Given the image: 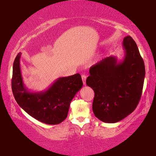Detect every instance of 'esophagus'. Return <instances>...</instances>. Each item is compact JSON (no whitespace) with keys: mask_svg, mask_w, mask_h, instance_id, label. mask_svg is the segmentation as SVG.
<instances>
[{"mask_svg":"<svg viewBox=\"0 0 156 156\" xmlns=\"http://www.w3.org/2000/svg\"><path fill=\"white\" fill-rule=\"evenodd\" d=\"M81 77H82V80H83V84L85 85L86 84V80H87V76L85 75H81Z\"/></svg>","mask_w":156,"mask_h":156,"instance_id":"obj_1","label":"esophagus"}]
</instances>
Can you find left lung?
I'll use <instances>...</instances> for the list:
<instances>
[{
  "label": "left lung",
  "mask_w": 156,
  "mask_h": 156,
  "mask_svg": "<svg viewBox=\"0 0 156 156\" xmlns=\"http://www.w3.org/2000/svg\"><path fill=\"white\" fill-rule=\"evenodd\" d=\"M122 46L123 59L110 56L92 66L87 84L94 92V114L106 123L124 119L137 106L145 77L143 59L135 41L126 36Z\"/></svg>",
  "instance_id": "left-lung-1"
}]
</instances>
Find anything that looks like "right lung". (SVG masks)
<instances>
[{"instance_id": "1", "label": "right lung", "mask_w": 156, "mask_h": 156, "mask_svg": "<svg viewBox=\"0 0 156 156\" xmlns=\"http://www.w3.org/2000/svg\"><path fill=\"white\" fill-rule=\"evenodd\" d=\"M21 55L17 54L13 64L12 88L16 101L30 116L43 123H61L66 119L71 101L83 85L81 75L59 77L45 90L31 92L23 83Z\"/></svg>"}]
</instances>
